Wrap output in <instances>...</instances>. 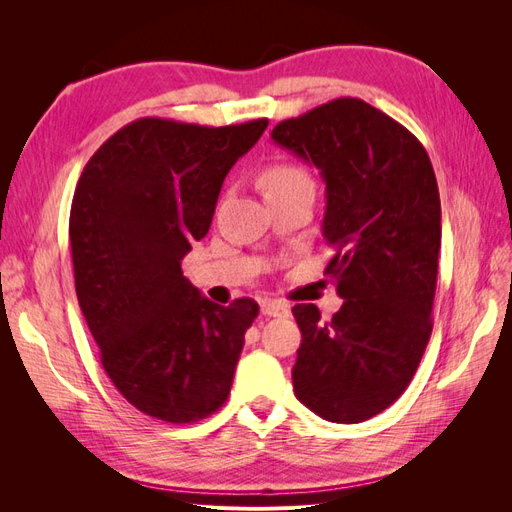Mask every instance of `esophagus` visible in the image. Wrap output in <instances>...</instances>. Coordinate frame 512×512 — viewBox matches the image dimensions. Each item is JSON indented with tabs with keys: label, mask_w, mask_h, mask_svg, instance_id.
Segmentation results:
<instances>
[{
	"label": "esophagus",
	"mask_w": 512,
	"mask_h": 512,
	"mask_svg": "<svg viewBox=\"0 0 512 512\" xmlns=\"http://www.w3.org/2000/svg\"><path fill=\"white\" fill-rule=\"evenodd\" d=\"M260 312L265 316H288L290 307L284 301H277V299H265L260 303Z\"/></svg>",
	"instance_id": "34e87169"
}]
</instances>
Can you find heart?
<instances>
[{
    "label": "heart",
    "mask_w": 512,
    "mask_h": 512,
    "mask_svg": "<svg viewBox=\"0 0 512 512\" xmlns=\"http://www.w3.org/2000/svg\"><path fill=\"white\" fill-rule=\"evenodd\" d=\"M305 181H312L305 170L301 166L286 164V162L271 164L260 177V185L262 190H265V196L273 192H282L286 188H292V185L305 183Z\"/></svg>",
    "instance_id": "heart-1"
}]
</instances>
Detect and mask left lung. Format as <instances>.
I'll return each instance as SVG.
<instances>
[{"label": "left lung", "instance_id": "obj_1", "mask_svg": "<svg viewBox=\"0 0 512 512\" xmlns=\"http://www.w3.org/2000/svg\"><path fill=\"white\" fill-rule=\"evenodd\" d=\"M273 141L327 183L324 269L344 299L329 322L292 307L301 329L294 395L331 423H363L406 391L431 335L442 243L440 192L425 147L359 98L280 121Z\"/></svg>", "mask_w": 512, "mask_h": 512}]
</instances>
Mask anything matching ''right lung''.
Segmentation results:
<instances>
[{
    "label": "right lung",
    "mask_w": 512,
    "mask_h": 512,
    "mask_svg": "<svg viewBox=\"0 0 512 512\" xmlns=\"http://www.w3.org/2000/svg\"><path fill=\"white\" fill-rule=\"evenodd\" d=\"M269 119L207 128L145 117L115 132L76 183V297L102 367L130 404L166 423L218 410L258 303L209 301L181 260L211 226L228 170Z\"/></svg>",
    "instance_id": "add662e5"
}]
</instances>
